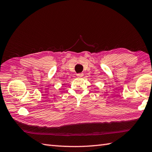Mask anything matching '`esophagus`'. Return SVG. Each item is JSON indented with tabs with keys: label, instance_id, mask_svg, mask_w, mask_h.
<instances>
[{
	"label": "esophagus",
	"instance_id": "34e87169",
	"mask_svg": "<svg viewBox=\"0 0 152 152\" xmlns=\"http://www.w3.org/2000/svg\"><path fill=\"white\" fill-rule=\"evenodd\" d=\"M83 76V74L82 73H79V74H76V76L78 77V78H82Z\"/></svg>",
	"mask_w": 152,
	"mask_h": 152
}]
</instances>
